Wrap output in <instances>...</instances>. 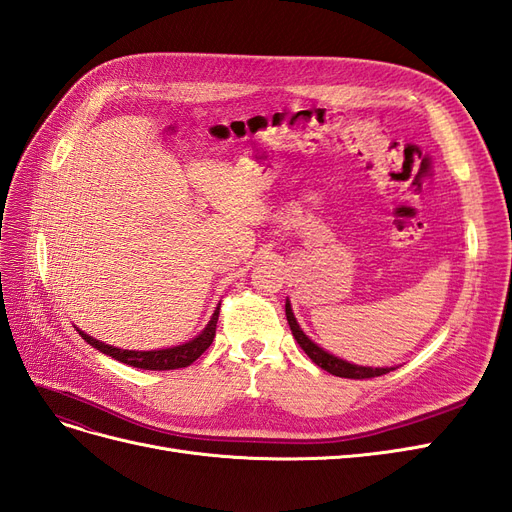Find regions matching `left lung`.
<instances>
[{"mask_svg": "<svg viewBox=\"0 0 512 512\" xmlns=\"http://www.w3.org/2000/svg\"><path fill=\"white\" fill-rule=\"evenodd\" d=\"M286 318H288V324H290V331H292L294 339H297V344L303 348V352L318 367H322L324 371H329V374H333V376L363 380V378H376V376H382V374H389V371L395 369V367H363V365H354V363H348L344 359H339V356H335V354L327 352L324 348H320L299 327V322H297V318H294V314H292V305H290L288 299H286Z\"/></svg>", "mask_w": 512, "mask_h": 512, "instance_id": "8db88e82", "label": "left lung"}]
</instances>
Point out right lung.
<instances>
[{"instance_id":"obj_1","label":"right lung","mask_w":512,"mask_h":512,"mask_svg":"<svg viewBox=\"0 0 512 512\" xmlns=\"http://www.w3.org/2000/svg\"><path fill=\"white\" fill-rule=\"evenodd\" d=\"M218 316H220V305L215 307V312L211 314V320L207 322V327L200 331L194 339H190V342H183L179 346H173V348H160V350H123V348L108 346V344L100 342V339H94L85 331H81L79 327H74V329L79 331V335L89 346H94L102 354L113 356V359H117L119 363H126V365L138 367V369L164 371V369H179V367L192 365L198 356L211 346L213 337H215V324H218Z\"/></svg>"}]
</instances>
